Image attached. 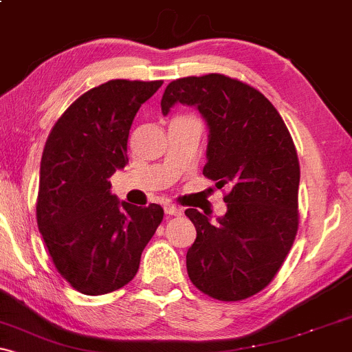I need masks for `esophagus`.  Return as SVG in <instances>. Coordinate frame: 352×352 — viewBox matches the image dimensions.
Masks as SVG:
<instances>
[{
  "instance_id": "obj_1",
  "label": "esophagus",
  "mask_w": 352,
  "mask_h": 352,
  "mask_svg": "<svg viewBox=\"0 0 352 352\" xmlns=\"http://www.w3.org/2000/svg\"><path fill=\"white\" fill-rule=\"evenodd\" d=\"M164 210H165V213H167V215H173V217H180L182 215V210L179 207H175V205H172V204H165Z\"/></svg>"
}]
</instances>
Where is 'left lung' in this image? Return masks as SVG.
<instances>
[{
	"mask_svg": "<svg viewBox=\"0 0 352 352\" xmlns=\"http://www.w3.org/2000/svg\"><path fill=\"white\" fill-rule=\"evenodd\" d=\"M175 104L193 106L208 129L204 175L230 185L227 213L185 210L197 238L187 252L193 285L220 301L253 296L273 280L298 232L300 164L288 129L260 91L207 74L172 80L162 114Z\"/></svg>",
	"mask_w": 352,
	"mask_h": 352,
	"instance_id": "1",
	"label": "left lung"
}]
</instances>
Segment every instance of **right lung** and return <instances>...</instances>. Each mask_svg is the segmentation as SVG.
Returning <instances> with one entry per match:
<instances>
[{"instance_id":"obj_1","label":"right lung","mask_w":352,"mask_h":352,"mask_svg":"<svg viewBox=\"0 0 352 352\" xmlns=\"http://www.w3.org/2000/svg\"><path fill=\"white\" fill-rule=\"evenodd\" d=\"M162 80L116 79L91 89L59 117L44 145L36 217L52 263L72 288L98 296L135 276L164 218L111 192L127 165V139L140 106Z\"/></svg>"}]
</instances>
